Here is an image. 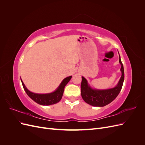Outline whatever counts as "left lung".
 <instances>
[{
	"label": "left lung",
	"mask_w": 145,
	"mask_h": 145,
	"mask_svg": "<svg viewBox=\"0 0 145 145\" xmlns=\"http://www.w3.org/2000/svg\"><path fill=\"white\" fill-rule=\"evenodd\" d=\"M119 62L121 65V76L117 85L113 88L103 90L93 89L88 85L86 78L82 77L81 95L82 99L86 103L93 106L102 107L110 103L117 97L121 89L125 77L123 65L122 64L120 57H119Z\"/></svg>",
	"instance_id": "1"
}]
</instances>
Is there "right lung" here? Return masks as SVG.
I'll use <instances>...</instances> for the list:
<instances>
[{"label":"right lung","instance_id":"right-lung-1","mask_svg":"<svg viewBox=\"0 0 145 145\" xmlns=\"http://www.w3.org/2000/svg\"><path fill=\"white\" fill-rule=\"evenodd\" d=\"M71 77L72 76H69L64 78L55 91L48 94H36L32 93L26 88L21 78L20 79L26 93L35 102L41 105H51L58 103L62 99L65 87L71 80Z\"/></svg>","mask_w":145,"mask_h":145}]
</instances>
